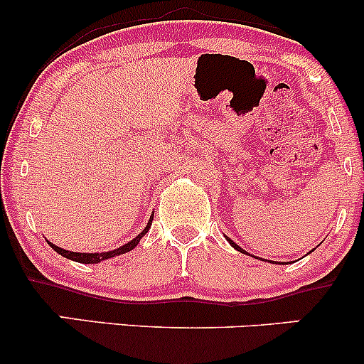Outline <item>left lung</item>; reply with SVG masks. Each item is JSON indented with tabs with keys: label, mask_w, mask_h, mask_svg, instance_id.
<instances>
[{
	"label": "left lung",
	"mask_w": 364,
	"mask_h": 364,
	"mask_svg": "<svg viewBox=\"0 0 364 364\" xmlns=\"http://www.w3.org/2000/svg\"><path fill=\"white\" fill-rule=\"evenodd\" d=\"M229 243H231V245H232V248H236V250H237V252L245 253V250H241V248H240V246H237V245L235 243V241H231V240H229Z\"/></svg>",
	"instance_id": "left-lung-1"
}]
</instances>
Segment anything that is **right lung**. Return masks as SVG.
<instances>
[{
    "instance_id": "obj_1",
    "label": "right lung",
    "mask_w": 364,
    "mask_h": 364,
    "mask_svg": "<svg viewBox=\"0 0 364 364\" xmlns=\"http://www.w3.org/2000/svg\"><path fill=\"white\" fill-rule=\"evenodd\" d=\"M150 224H152V219H150V223L147 224V228H145L144 231H141L140 235L135 237V240H132V241H129V243H127L124 246H121V248H118V250H112V252H106V253H77V252H68V250H63V248H60V246H54L53 243H49V245H51V248L54 250V252L63 255V257H65V258H70V260H75V262H78V263H99V262L106 260V258L118 257V255L132 252V250L135 248L136 245H139V241L141 240V236H144L145 232L149 231Z\"/></svg>"
}]
</instances>
